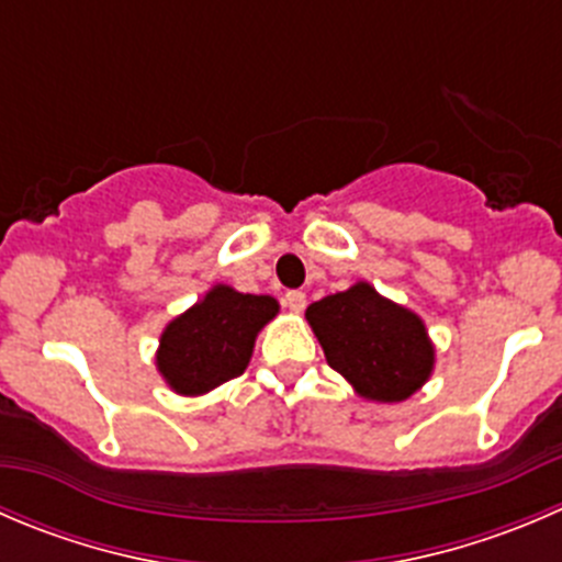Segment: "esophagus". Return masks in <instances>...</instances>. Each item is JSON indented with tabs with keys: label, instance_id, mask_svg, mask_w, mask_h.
<instances>
[{
	"label": "esophagus",
	"instance_id": "1",
	"mask_svg": "<svg viewBox=\"0 0 562 562\" xmlns=\"http://www.w3.org/2000/svg\"><path fill=\"white\" fill-rule=\"evenodd\" d=\"M282 302H285V307L291 310V313H302L304 304H307V296H304L302 291H288Z\"/></svg>",
	"mask_w": 562,
	"mask_h": 562
}]
</instances>
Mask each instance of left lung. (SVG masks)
Wrapping results in <instances>:
<instances>
[{
	"label": "left lung",
	"instance_id": "left-lung-1",
	"mask_svg": "<svg viewBox=\"0 0 562 562\" xmlns=\"http://www.w3.org/2000/svg\"><path fill=\"white\" fill-rule=\"evenodd\" d=\"M331 370L373 403H401L434 373L437 348L426 321L381 296L370 282L313 302L304 313Z\"/></svg>",
	"mask_w": 562,
	"mask_h": 562
}]
</instances>
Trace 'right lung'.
I'll return each instance as SVG.
<instances>
[{"mask_svg":"<svg viewBox=\"0 0 562 562\" xmlns=\"http://www.w3.org/2000/svg\"><path fill=\"white\" fill-rule=\"evenodd\" d=\"M274 296L241 293L214 285L187 313L165 326L156 351V368L172 392L205 395L247 370L260 329L277 318Z\"/></svg>","mask_w":562,"mask_h":562,"instance_id":"obj_1","label":"right lung"}]
</instances>
